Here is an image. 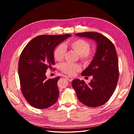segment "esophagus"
<instances>
[{"instance_id":"obj_1","label":"esophagus","mask_w":134,"mask_h":134,"mask_svg":"<svg viewBox=\"0 0 134 134\" xmlns=\"http://www.w3.org/2000/svg\"><path fill=\"white\" fill-rule=\"evenodd\" d=\"M65 78L69 82H71L73 80V78L70 77V76H65Z\"/></svg>"}]
</instances>
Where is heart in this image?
Listing matches in <instances>:
<instances>
[{
    "mask_svg": "<svg viewBox=\"0 0 134 134\" xmlns=\"http://www.w3.org/2000/svg\"><path fill=\"white\" fill-rule=\"evenodd\" d=\"M69 47L79 54L80 59L85 63L91 60L93 57V53L90 51L89 43L82 39H78L68 42ZM66 52V48L64 44H60L53 51V57L55 60L60 62L63 60ZM81 69L80 65L65 63L60 65V70L69 75H74Z\"/></svg>",
    "mask_w": 134,
    "mask_h": 134,
    "instance_id": "heart-1",
    "label": "heart"
}]
</instances>
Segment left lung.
<instances>
[{
  "label": "left lung",
  "instance_id": "8db88e82",
  "mask_svg": "<svg viewBox=\"0 0 134 134\" xmlns=\"http://www.w3.org/2000/svg\"><path fill=\"white\" fill-rule=\"evenodd\" d=\"M96 41L97 51L89 66L81 75L93 76L88 84L75 79L71 84L79 101L90 107H98L105 104L112 95L119 79L118 59L113 43L98 32L76 33Z\"/></svg>",
  "mask_w": 134,
  "mask_h": 134
}]
</instances>
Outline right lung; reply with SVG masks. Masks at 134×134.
<instances>
[{
	"mask_svg": "<svg viewBox=\"0 0 134 134\" xmlns=\"http://www.w3.org/2000/svg\"><path fill=\"white\" fill-rule=\"evenodd\" d=\"M71 36L42 35L30 41L23 50L18 62L21 91L26 101L37 109L48 108L58 100L57 82L60 77L47 80V69L54 65L55 47Z\"/></svg>",
	"mask_w": 134,
	"mask_h": 134,
	"instance_id": "add662e5",
	"label": "right lung"
}]
</instances>
